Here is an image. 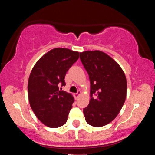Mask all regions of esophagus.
I'll list each match as a JSON object with an SVG mask.
<instances>
[{
	"label": "esophagus",
	"mask_w": 155,
	"mask_h": 155,
	"mask_svg": "<svg viewBox=\"0 0 155 155\" xmlns=\"http://www.w3.org/2000/svg\"><path fill=\"white\" fill-rule=\"evenodd\" d=\"M80 95H81V91H78L77 93L74 94V97H75L76 99H77Z\"/></svg>",
	"instance_id": "obj_1"
}]
</instances>
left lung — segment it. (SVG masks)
Returning <instances> with one entry per match:
<instances>
[{
  "mask_svg": "<svg viewBox=\"0 0 155 155\" xmlns=\"http://www.w3.org/2000/svg\"><path fill=\"white\" fill-rule=\"evenodd\" d=\"M80 60L90 81L91 98L83 109L85 120L93 127H103L114 120L123 106L127 93L125 75L120 65L101 51L80 52Z\"/></svg>",
  "mask_w": 155,
  "mask_h": 155,
  "instance_id": "obj_1",
  "label": "left lung"
}]
</instances>
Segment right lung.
Returning <instances> with one entry per match:
<instances>
[{
	"instance_id": "right-lung-1",
	"label": "right lung",
	"mask_w": 155,
	"mask_h": 155,
	"mask_svg": "<svg viewBox=\"0 0 155 155\" xmlns=\"http://www.w3.org/2000/svg\"><path fill=\"white\" fill-rule=\"evenodd\" d=\"M79 57L78 51L55 48L32 69L28 84L29 103L37 118L47 127L56 128L67 122L74 98L59 87L65 85V74Z\"/></svg>"
}]
</instances>
